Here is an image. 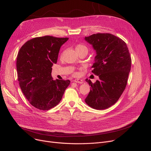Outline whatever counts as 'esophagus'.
I'll use <instances>...</instances> for the list:
<instances>
[{
	"label": "esophagus",
	"mask_w": 151,
	"mask_h": 151,
	"mask_svg": "<svg viewBox=\"0 0 151 151\" xmlns=\"http://www.w3.org/2000/svg\"><path fill=\"white\" fill-rule=\"evenodd\" d=\"M73 81L75 83H80V84L83 83V81L81 80V79H75Z\"/></svg>",
	"instance_id": "obj_1"
}]
</instances>
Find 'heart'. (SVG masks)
<instances>
[{
	"instance_id": "b5f03b06",
	"label": "heart",
	"mask_w": 151,
	"mask_h": 151,
	"mask_svg": "<svg viewBox=\"0 0 151 151\" xmlns=\"http://www.w3.org/2000/svg\"><path fill=\"white\" fill-rule=\"evenodd\" d=\"M75 50L76 51H81V50H87L88 51V48H87V47L82 44H79L76 47H75ZM74 75H76V73H74Z\"/></svg>"
}]
</instances>
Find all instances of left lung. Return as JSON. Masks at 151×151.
<instances>
[{"label":"left lung","mask_w":151,"mask_h":151,"mask_svg":"<svg viewBox=\"0 0 151 151\" xmlns=\"http://www.w3.org/2000/svg\"><path fill=\"white\" fill-rule=\"evenodd\" d=\"M96 52L92 72L99 77L92 83L85 102L96 109H105L116 104L125 89L132 59L127 44L111 34H96L85 37Z\"/></svg>","instance_id":"8db88e82"}]
</instances>
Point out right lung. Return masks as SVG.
<instances>
[{
  "label": "right lung",
  "instance_id": "right-lung-1",
  "mask_svg": "<svg viewBox=\"0 0 151 151\" xmlns=\"http://www.w3.org/2000/svg\"><path fill=\"white\" fill-rule=\"evenodd\" d=\"M68 38L52 36L30 40L20 48L17 60L21 89L30 104L40 110L59 104L70 80H53L52 66L56 63L61 46Z\"/></svg>",
  "mask_w": 151,
  "mask_h": 151
}]
</instances>
